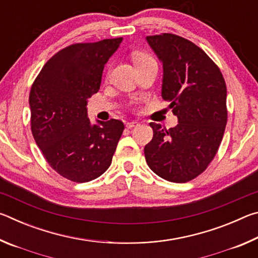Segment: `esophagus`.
<instances>
[{"label":"esophagus","instance_id":"esophagus-1","mask_svg":"<svg viewBox=\"0 0 258 258\" xmlns=\"http://www.w3.org/2000/svg\"><path fill=\"white\" fill-rule=\"evenodd\" d=\"M140 123L137 120H132V121H128V123H126V127L127 128H133L135 126H139Z\"/></svg>","mask_w":258,"mask_h":258}]
</instances>
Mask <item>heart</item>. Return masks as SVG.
Wrapping results in <instances>:
<instances>
[{
  "label": "heart",
  "instance_id": "heart-1",
  "mask_svg": "<svg viewBox=\"0 0 258 258\" xmlns=\"http://www.w3.org/2000/svg\"><path fill=\"white\" fill-rule=\"evenodd\" d=\"M149 61H154V59H152L149 54L145 53V52H137V53H134L135 64L149 62Z\"/></svg>",
  "mask_w": 258,
  "mask_h": 258
}]
</instances>
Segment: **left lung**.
I'll list each match as a JSON object with an SVG mask.
<instances>
[{"label": "left lung", "instance_id": "left-lung-1", "mask_svg": "<svg viewBox=\"0 0 258 258\" xmlns=\"http://www.w3.org/2000/svg\"><path fill=\"white\" fill-rule=\"evenodd\" d=\"M163 63L161 97L177 117L175 127L150 123L145 147L150 169L164 180L184 183L207 168L221 145L228 120L226 85L215 62L194 43L174 34L147 36Z\"/></svg>", "mask_w": 258, "mask_h": 258}]
</instances>
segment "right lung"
I'll return each instance as SVG.
<instances>
[{
  "label": "right lung",
  "mask_w": 258,
  "mask_h": 258,
  "mask_svg": "<svg viewBox=\"0 0 258 258\" xmlns=\"http://www.w3.org/2000/svg\"><path fill=\"white\" fill-rule=\"evenodd\" d=\"M123 37L72 44L43 66L29 93L35 142L54 171L73 182H89L111 164L124 124L87 117V99L101 84L104 64Z\"/></svg>",
  "instance_id": "obj_1"
}]
</instances>
